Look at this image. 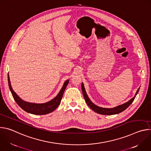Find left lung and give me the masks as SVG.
Masks as SVG:
<instances>
[{
	"label": "left lung",
	"instance_id": "obj_1",
	"mask_svg": "<svg viewBox=\"0 0 151 151\" xmlns=\"http://www.w3.org/2000/svg\"><path fill=\"white\" fill-rule=\"evenodd\" d=\"M81 87H82V93H83V95L85 102L87 103V104L88 105V106L95 112H97V113H98L99 114H101V115H111L118 114L122 112V111H124V110H125L127 107L133 103L136 95L139 93V91L140 89V88H139L137 90L134 97H133L132 99H130L127 102H126L122 104L119 105L116 107H113V108H104V107H101L98 106H96L90 100L89 97H88V96L87 94V93H86V91H85L83 83H82V84H81Z\"/></svg>",
	"mask_w": 151,
	"mask_h": 151
}]
</instances>
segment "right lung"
<instances>
[{"label":"right lung","mask_w":151,"mask_h":151,"mask_svg":"<svg viewBox=\"0 0 151 151\" xmlns=\"http://www.w3.org/2000/svg\"><path fill=\"white\" fill-rule=\"evenodd\" d=\"M8 80L10 91L18 105L26 112L34 115H45L50 114L56 109L60 104L64 90H65L69 81V79H68L64 82L58 94L51 100L44 103H33L23 100L14 91L11 85L9 74L8 75Z\"/></svg>","instance_id":"1"}]
</instances>
